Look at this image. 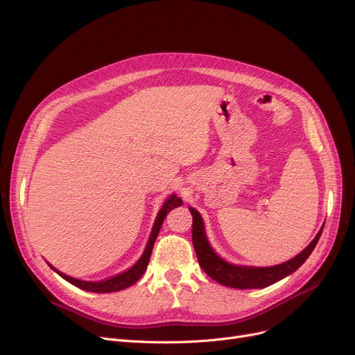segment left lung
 Returning <instances> with one entry per match:
<instances>
[{
	"label": "left lung",
	"mask_w": 355,
	"mask_h": 355,
	"mask_svg": "<svg viewBox=\"0 0 355 355\" xmlns=\"http://www.w3.org/2000/svg\"><path fill=\"white\" fill-rule=\"evenodd\" d=\"M193 216V245L197 253L198 263L216 282L236 289H260L266 288L288 275L293 273L297 268H301L305 260L309 257L312 250L321 237L322 229L315 236L311 243L293 259L285 263L269 266V268H253V266H237L221 259L210 246L206 232H204V223L200 213L189 207Z\"/></svg>",
	"instance_id": "left-lung-1"
}]
</instances>
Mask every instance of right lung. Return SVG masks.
<instances>
[{
  "label": "right lung",
  "instance_id": "obj_1",
  "mask_svg": "<svg viewBox=\"0 0 355 355\" xmlns=\"http://www.w3.org/2000/svg\"><path fill=\"white\" fill-rule=\"evenodd\" d=\"M182 204V200L180 197H177L175 194H173L170 198H168L164 206L161 207L158 216H157V220L154 223V227H153V232H151V236H149L148 239V243H146V248L141 256V259L138 260V262L128 269L126 272L123 273H119L114 277H109L106 279V281H99V282H87V281H79V279H74V277H70L62 272H59L58 269H54L51 265H49L55 273H59L63 279H66L67 282H70L71 285L78 286L83 291H87V292H96V293H109V292H118V291H122V289H126L128 286L134 285L135 282L139 281V277L144 275V272L146 270V266L149 263V257H151V253H153V248H154V243H155V239L161 230V226H162V221L164 218L166 217V214L170 213L173 209L181 206Z\"/></svg>",
  "mask_w": 355,
  "mask_h": 355
}]
</instances>
